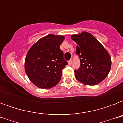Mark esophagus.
<instances>
[{
  "mask_svg": "<svg viewBox=\"0 0 123 123\" xmlns=\"http://www.w3.org/2000/svg\"><path fill=\"white\" fill-rule=\"evenodd\" d=\"M68 64H69V66H71V64H72V61H71V60L68 61Z\"/></svg>",
  "mask_w": 123,
  "mask_h": 123,
  "instance_id": "34e87169",
  "label": "esophagus"
}]
</instances>
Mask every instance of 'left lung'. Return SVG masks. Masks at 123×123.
Wrapping results in <instances>:
<instances>
[{
    "label": "left lung",
    "instance_id": "obj_1",
    "mask_svg": "<svg viewBox=\"0 0 123 123\" xmlns=\"http://www.w3.org/2000/svg\"><path fill=\"white\" fill-rule=\"evenodd\" d=\"M77 43L76 54L80 59V67L75 69V78L83 84L94 86L107 77L111 68V59L102 44L91 34L84 32L73 35Z\"/></svg>",
    "mask_w": 123,
    "mask_h": 123
}]
</instances>
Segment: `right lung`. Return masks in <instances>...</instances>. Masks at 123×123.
Segmentation results:
<instances>
[{"mask_svg":"<svg viewBox=\"0 0 123 123\" xmlns=\"http://www.w3.org/2000/svg\"><path fill=\"white\" fill-rule=\"evenodd\" d=\"M63 36L48 34L36 43L26 56L25 71L34 85L50 89L59 82L62 71L67 64L60 45Z\"/></svg>","mask_w":123,"mask_h":123,"instance_id":"add662e5","label":"right lung"}]
</instances>
